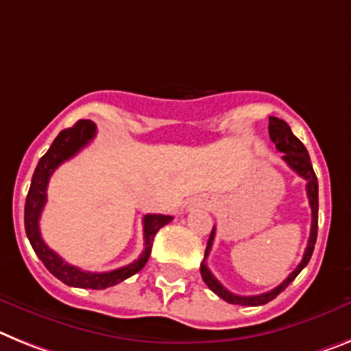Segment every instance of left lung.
Wrapping results in <instances>:
<instances>
[{"label": "left lung", "instance_id": "8db88e82", "mask_svg": "<svg viewBox=\"0 0 351 351\" xmlns=\"http://www.w3.org/2000/svg\"><path fill=\"white\" fill-rule=\"evenodd\" d=\"M269 137L271 141L275 143L276 149L278 152L284 153V160L285 164L291 167L293 171H296L302 178L307 180V196H308V203H311V210H312V223H311V237H308L307 248H305V253H303L302 262L298 264V267L291 273L284 282H282L278 287L275 289L267 291V293L262 294H255V296H241V294H234L230 291L223 287L219 280H217L216 276L212 275V271L208 269L207 266V257L208 253H210L212 243H214V235H216V228H212L210 237H208L207 243V250H205V258L202 262V267H199V273H202L203 282L208 285V289L214 291V293L223 298L225 302L234 303V305H246V307H257V305H264V303L271 302V300H275L282 291H285V287L291 284V282L300 275V271L303 267L307 266L308 261L312 257V252H314V244H316V237H317V178L316 173L312 169L311 164V157H308L307 149L302 144V141L296 137V135L291 132L289 125L285 123V121L278 119V117H269Z\"/></svg>", "mask_w": 351, "mask_h": 351}]
</instances>
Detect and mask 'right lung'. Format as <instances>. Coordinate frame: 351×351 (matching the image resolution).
<instances>
[{"instance_id": "1", "label": "right lung", "mask_w": 351, "mask_h": 351, "mask_svg": "<svg viewBox=\"0 0 351 351\" xmlns=\"http://www.w3.org/2000/svg\"><path fill=\"white\" fill-rule=\"evenodd\" d=\"M96 135V125L89 119H80L75 126L62 130L57 135V139L53 141L49 149L35 167L34 178H32L30 191L26 196L25 205V230L28 235L32 248L37 253V257L43 261V264L48 267L51 275H55L60 282L71 287H82V289H107L110 285H116L119 282L126 280L128 276L135 275L137 271L146 266V262L152 253L153 237L160 230L162 226L173 221V216H164V214H146L143 219L144 223V252L141 257L132 264L119 269L107 271V273H90L80 267L71 266L57 253L48 248V244L44 243L40 237L39 219L40 212L46 205V193H48V182L51 178L53 171L60 166L62 162L69 160L80 152L84 146L90 143Z\"/></svg>"}]
</instances>
